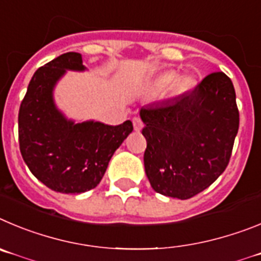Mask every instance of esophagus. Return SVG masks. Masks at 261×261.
I'll return each mask as SVG.
<instances>
[{
    "instance_id": "esophagus-1",
    "label": "esophagus",
    "mask_w": 261,
    "mask_h": 261,
    "mask_svg": "<svg viewBox=\"0 0 261 261\" xmlns=\"http://www.w3.org/2000/svg\"><path fill=\"white\" fill-rule=\"evenodd\" d=\"M133 125H134V128H135V131H140L143 128L142 119L138 118V117L133 118Z\"/></svg>"
}]
</instances>
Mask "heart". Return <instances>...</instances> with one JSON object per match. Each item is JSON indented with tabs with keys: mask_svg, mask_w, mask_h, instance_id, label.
Listing matches in <instances>:
<instances>
[{
	"mask_svg": "<svg viewBox=\"0 0 261 261\" xmlns=\"http://www.w3.org/2000/svg\"><path fill=\"white\" fill-rule=\"evenodd\" d=\"M196 86V79L192 75H179L173 70L164 71L160 75H157L153 81V87L157 91H165L169 86V92L173 97H179V96L186 95L191 92Z\"/></svg>",
	"mask_w": 261,
	"mask_h": 261,
	"instance_id": "obj_1",
	"label": "heart"
}]
</instances>
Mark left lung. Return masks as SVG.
I'll return each mask as SVG.
<instances>
[{"label": "left lung", "instance_id": "obj_1", "mask_svg": "<svg viewBox=\"0 0 261 261\" xmlns=\"http://www.w3.org/2000/svg\"><path fill=\"white\" fill-rule=\"evenodd\" d=\"M139 114L145 174L154 191L186 200L224 173L239 127L236 91L224 72H212L174 100L143 107Z\"/></svg>", "mask_w": 261, "mask_h": 261}]
</instances>
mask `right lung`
Masks as SVG:
<instances>
[{"label": "right lung", "mask_w": 261, "mask_h": 261, "mask_svg": "<svg viewBox=\"0 0 261 261\" xmlns=\"http://www.w3.org/2000/svg\"><path fill=\"white\" fill-rule=\"evenodd\" d=\"M81 53L69 51L40 67L18 116L20 153L32 174L53 191L82 194L97 186L117 148L133 133L118 126L76 122L57 108L55 88L67 71H86Z\"/></svg>", "instance_id": "obj_1"}]
</instances>
